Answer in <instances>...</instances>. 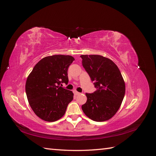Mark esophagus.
Segmentation results:
<instances>
[{
    "mask_svg": "<svg viewBox=\"0 0 156 156\" xmlns=\"http://www.w3.org/2000/svg\"><path fill=\"white\" fill-rule=\"evenodd\" d=\"M74 94H75V95H79V94H81V93L78 92H77V91H74Z\"/></svg>",
    "mask_w": 156,
    "mask_h": 156,
    "instance_id": "34e87169",
    "label": "esophagus"
}]
</instances>
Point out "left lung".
Instances as JSON below:
<instances>
[{
  "mask_svg": "<svg viewBox=\"0 0 156 156\" xmlns=\"http://www.w3.org/2000/svg\"><path fill=\"white\" fill-rule=\"evenodd\" d=\"M82 64L97 88L92 94L86 93L87 101L82 110L96 122L111 119L122 104L125 95L124 79L112 61L98 55H81Z\"/></svg>",
  "mask_w": 156,
  "mask_h": 156,
  "instance_id": "1",
  "label": "left lung"
}]
</instances>
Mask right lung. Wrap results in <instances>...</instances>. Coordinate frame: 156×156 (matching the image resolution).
<instances>
[{"label": "right lung", "mask_w": 156, "mask_h": 156, "mask_svg": "<svg viewBox=\"0 0 156 156\" xmlns=\"http://www.w3.org/2000/svg\"><path fill=\"white\" fill-rule=\"evenodd\" d=\"M74 58L55 55L40 60L27 77L25 90L32 111L41 119L55 122L62 118L73 93L60 87L68 84V69Z\"/></svg>", "instance_id": "1"}]
</instances>
